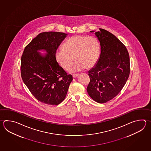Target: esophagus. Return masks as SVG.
<instances>
[{"mask_svg": "<svg viewBox=\"0 0 151 151\" xmlns=\"http://www.w3.org/2000/svg\"><path fill=\"white\" fill-rule=\"evenodd\" d=\"M78 75H79L78 74H73V77H74V78H75V77H77Z\"/></svg>", "mask_w": 151, "mask_h": 151, "instance_id": "esophagus-1", "label": "esophagus"}]
</instances>
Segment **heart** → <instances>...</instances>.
Here are the masks:
<instances>
[{
	"mask_svg": "<svg viewBox=\"0 0 151 151\" xmlns=\"http://www.w3.org/2000/svg\"><path fill=\"white\" fill-rule=\"evenodd\" d=\"M99 50V45L96 37L75 35L65 42L63 48L56 50V60L65 70L70 68L74 59L76 62L71 68L72 70L90 69L98 61Z\"/></svg>",
	"mask_w": 151,
	"mask_h": 151,
	"instance_id": "b5f03b06",
	"label": "heart"
}]
</instances>
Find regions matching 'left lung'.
<instances>
[{
  "label": "left lung",
  "mask_w": 151,
  "mask_h": 151,
  "mask_svg": "<svg viewBox=\"0 0 151 151\" xmlns=\"http://www.w3.org/2000/svg\"><path fill=\"white\" fill-rule=\"evenodd\" d=\"M95 34L100 42L101 54L95 66L88 71L86 90L93 100L104 103L121 91L129 77V54L123 43L109 31L99 28Z\"/></svg>",
  "instance_id": "1"
}]
</instances>
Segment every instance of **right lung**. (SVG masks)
<instances>
[{"label":"right lung","instance_id":"add662e5","mask_svg":"<svg viewBox=\"0 0 151 151\" xmlns=\"http://www.w3.org/2000/svg\"><path fill=\"white\" fill-rule=\"evenodd\" d=\"M67 34L45 32L38 34L25 47L21 59V75L24 83L39 101L57 105L65 99L73 76L60 66L55 52ZM45 49L42 56L37 50Z\"/></svg>","mask_w":151,"mask_h":151}]
</instances>
